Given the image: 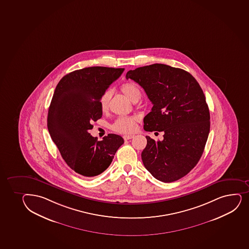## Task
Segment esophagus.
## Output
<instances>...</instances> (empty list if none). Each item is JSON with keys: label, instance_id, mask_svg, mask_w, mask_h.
I'll use <instances>...</instances> for the list:
<instances>
[{"label": "esophagus", "instance_id": "1", "mask_svg": "<svg viewBox=\"0 0 249 249\" xmlns=\"http://www.w3.org/2000/svg\"><path fill=\"white\" fill-rule=\"evenodd\" d=\"M133 137V135H124V136H123V139L126 141V140L132 139Z\"/></svg>", "mask_w": 249, "mask_h": 249}]
</instances>
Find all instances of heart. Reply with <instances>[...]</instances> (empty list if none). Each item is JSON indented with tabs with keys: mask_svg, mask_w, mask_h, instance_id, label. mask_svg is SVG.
<instances>
[{
	"mask_svg": "<svg viewBox=\"0 0 249 249\" xmlns=\"http://www.w3.org/2000/svg\"><path fill=\"white\" fill-rule=\"evenodd\" d=\"M121 90L123 91V94H125L131 101H138L142 96V90L139 86L134 82H126L123 84L121 87ZM110 94L109 91L105 92L103 94L99 101L100 107L102 111H106L108 107L109 104ZM136 123L137 118L134 117H128V116H123L118 118L115 123L112 125V129L114 131L120 132V133H131L136 128Z\"/></svg>",
	"mask_w": 249,
	"mask_h": 249,
	"instance_id": "heart-1",
	"label": "heart"
}]
</instances>
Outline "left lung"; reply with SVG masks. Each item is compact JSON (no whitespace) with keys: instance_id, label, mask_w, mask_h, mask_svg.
<instances>
[{"instance_id":"left-lung-1","label":"left lung","mask_w":249,"mask_h":249,"mask_svg":"<svg viewBox=\"0 0 249 249\" xmlns=\"http://www.w3.org/2000/svg\"><path fill=\"white\" fill-rule=\"evenodd\" d=\"M126 78L139 84L152 103L144 118V131L164 133L162 142L146 137L142 153L145 169L161 182L180 179L200 160L210 132L201 86L184 70L159 63L131 70Z\"/></svg>"}]
</instances>
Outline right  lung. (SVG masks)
<instances>
[{"instance_id":"obj_1","label":"right lung","mask_w":249,"mask_h":249,"mask_svg":"<svg viewBox=\"0 0 249 249\" xmlns=\"http://www.w3.org/2000/svg\"><path fill=\"white\" fill-rule=\"evenodd\" d=\"M124 68L91 67L76 70L59 81L48 114L53 142L71 169L84 177H94L108 168L123 137L108 134L98 142L89 132L102 118L100 99Z\"/></svg>"}]
</instances>
